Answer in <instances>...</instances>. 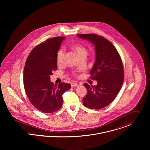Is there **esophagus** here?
Masks as SVG:
<instances>
[{
  "label": "esophagus",
  "instance_id": "1",
  "mask_svg": "<svg viewBox=\"0 0 150 150\" xmlns=\"http://www.w3.org/2000/svg\"><path fill=\"white\" fill-rule=\"evenodd\" d=\"M71 86H73H73H79V84H77V83H74H74H71Z\"/></svg>",
  "mask_w": 150,
  "mask_h": 150
}]
</instances>
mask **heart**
<instances>
[{
  "label": "heart",
  "instance_id": "b5f03b06",
  "mask_svg": "<svg viewBox=\"0 0 150 150\" xmlns=\"http://www.w3.org/2000/svg\"><path fill=\"white\" fill-rule=\"evenodd\" d=\"M71 50L74 51L77 55L82 58L86 57L87 55V50L84 46L81 44H74L71 47ZM57 61L59 65L64 64V52L63 50H59L57 55Z\"/></svg>",
  "mask_w": 150,
  "mask_h": 150
}]
</instances>
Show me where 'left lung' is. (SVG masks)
I'll return each mask as SVG.
<instances>
[{
    "label": "left lung",
    "mask_w": 150,
    "mask_h": 150,
    "mask_svg": "<svg viewBox=\"0 0 150 150\" xmlns=\"http://www.w3.org/2000/svg\"><path fill=\"white\" fill-rule=\"evenodd\" d=\"M95 45L96 60L90 71L91 79L96 80V86L84 84L87 93L83 99L86 107L99 110L110 104L122 86L124 71L121 57L113 44L95 34L77 35Z\"/></svg>",
    "instance_id": "8db88e82"
}]
</instances>
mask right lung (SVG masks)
<instances>
[{
	"mask_svg": "<svg viewBox=\"0 0 150 150\" xmlns=\"http://www.w3.org/2000/svg\"><path fill=\"white\" fill-rule=\"evenodd\" d=\"M64 39V37H55L36 45L25 62V92L33 106L43 112L51 113L60 109L63 94L71 88L65 83L54 86L50 80L52 72L57 70V55Z\"/></svg>",
	"mask_w": 150,
	"mask_h": 150,
	"instance_id": "obj_1",
	"label": "right lung"
}]
</instances>
